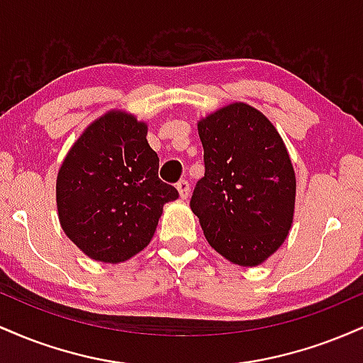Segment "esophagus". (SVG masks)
I'll return each mask as SVG.
<instances>
[{"mask_svg":"<svg viewBox=\"0 0 363 363\" xmlns=\"http://www.w3.org/2000/svg\"><path fill=\"white\" fill-rule=\"evenodd\" d=\"M177 191H179V196H181L182 199H187V196H189V182L179 181L177 182Z\"/></svg>","mask_w":363,"mask_h":363,"instance_id":"1","label":"esophagus"}]
</instances>
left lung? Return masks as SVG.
<instances>
[{"mask_svg": "<svg viewBox=\"0 0 363 363\" xmlns=\"http://www.w3.org/2000/svg\"><path fill=\"white\" fill-rule=\"evenodd\" d=\"M205 177L191 198L208 244L225 259L252 268L280 249L295 213L297 181L273 123L244 102L198 121Z\"/></svg>", "mask_w": 363, "mask_h": 363, "instance_id": "obj_1", "label": "left lung"}]
</instances>
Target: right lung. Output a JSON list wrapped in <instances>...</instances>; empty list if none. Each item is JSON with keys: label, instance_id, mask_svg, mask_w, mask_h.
<instances>
[{"label": "right lung", "instance_id": "1", "mask_svg": "<svg viewBox=\"0 0 363 363\" xmlns=\"http://www.w3.org/2000/svg\"><path fill=\"white\" fill-rule=\"evenodd\" d=\"M148 124L112 109L90 123L62 160L56 205L62 232L90 259L128 261L150 244L164 205L179 198L158 179Z\"/></svg>", "mask_w": 363, "mask_h": 363}]
</instances>
